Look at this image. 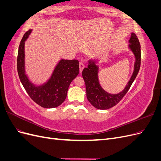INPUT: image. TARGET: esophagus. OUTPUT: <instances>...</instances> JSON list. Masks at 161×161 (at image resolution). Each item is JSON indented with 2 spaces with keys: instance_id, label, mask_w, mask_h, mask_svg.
<instances>
[{
  "instance_id": "1",
  "label": "esophagus",
  "mask_w": 161,
  "mask_h": 161,
  "mask_svg": "<svg viewBox=\"0 0 161 161\" xmlns=\"http://www.w3.org/2000/svg\"><path fill=\"white\" fill-rule=\"evenodd\" d=\"M85 66V64H84L82 62H80V63H79V69H80V72H82V70L84 69Z\"/></svg>"
}]
</instances>
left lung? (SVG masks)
<instances>
[{
	"label": "left lung",
	"mask_w": 161,
	"mask_h": 161,
	"mask_svg": "<svg viewBox=\"0 0 161 161\" xmlns=\"http://www.w3.org/2000/svg\"><path fill=\"white\" fill-rule=\"evenodd\" d=\"M129 42L130 49L134 53L136 58L134 70L125 89L119 93H108L101 86L98 79L99 67L95 64L94 60H89L88 66L82 70V75L85 82L87 99L97 109H108L118 104L127 93L138 75L140 68L141 50L139 40L134 33H131Z\"/></svg>",
	"instance_id": "left-lung-1"
}]
</instances>
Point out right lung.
<instances>
[{
  "label": "right lung",
  "mask_w": 161,
  "mask_h": 161,
  "mask_svg": "<svg viewBox=\"0 0 161 161\" xmlns=\"http://www.w3.org/2000/svg\"><path fill=\"white\" fill-rule=\"evenodd\" d=\"M31 32L27 31L19 46L17 72L24 89L31 99L43 108H54L60 105L66 98L71 82L79 73L77 60H61L56 66L50 79L40 86L34 85L25 74V42Z\"/></svg>",
  "instance_id": "right-lung-1"
}]
</instances>
